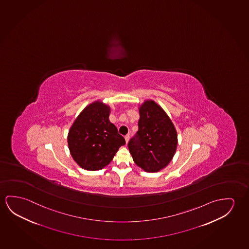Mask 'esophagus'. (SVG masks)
Segmentation results:
<instances>
[{"instance_id": "esophagus-1", "label": "esophagus", "mask_w": 249, "mask_h": 249, "mask_svg": "<svg viewBox=\"0 0 249 249\" xmlns=\"http://www.w3.org/2000/svg\"><path fill=\"white\" fill-rule=\"evenodd\" d=\"M129 138H130V136H129V134H126V136H125V140H126V143L128 142L129 141Z\"/></svg>"}]
</instances>
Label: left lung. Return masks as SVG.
Instances as JSON below:
<instances>
[{
    "label": "left lung",
    "instance_id": "left-lung-1",
    "mask_svg": "<svg viewBox=\"0 0 249 249\" xmlns=\"http://www.w3.org/2000/svg\"><path fill=\"white\" fill-rule=\"evenodd\" d=\"M139 112V130L128 142L129 152L134 163L145 172H160L176 153V128L165 111L153 100H145Z\"/></svg>",
    "mask_w": 249,
    "mask_h": 249
}]
</instances>
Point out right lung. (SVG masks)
I'll list each match as a JSON object with an SVG mask.
<instances>
[{
  "label": "right lung",
  "mask_w": 249,
  "mask_h": 249,
  "mask_svg": "<svg viewBox=\"0 0 249 249\" xmlns=\"http://www.w3.org/2000/svg\"><path fill=\"white\" fill-rule=\"evenodd\" d=\"M110 107L95 101L84 107L70 128V153L81 168L98 171L110 163L119 148L126 144L109 121Z\"/></svg>",
  "instance_id": "obj_1"
}]
</instances>
